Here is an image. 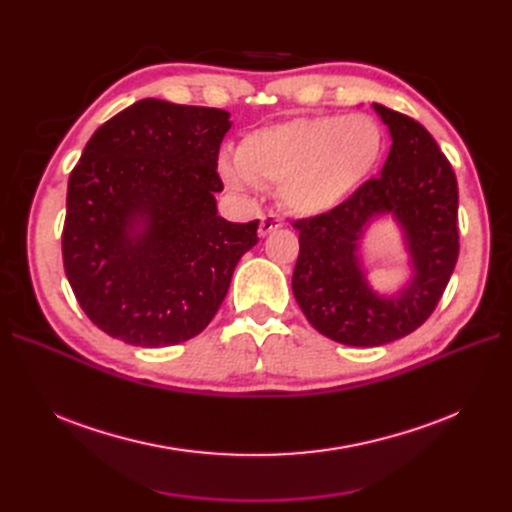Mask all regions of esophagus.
Listing matches in <instances>:
<instances>
[{
	"label": "esophagus",
	"instance_id": "esophagus-1",
	"mask_svg": "<svg viewBox=\"0 0 512 512\" xmlns=\"http://www.w3.org/2000/svg\"><path fill=\"white\" fill-rule=\"evenodd\" d=\"M277 228H282V222L275 218V215H262L260 218V226H258V235L260 237H267L269 232H273V230H277Z\"/></svg>",
	"mask_w": 512,
	"mask_h": 512
}]
</instances>
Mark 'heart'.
I'll list each match as a JSON object with an SVG mask.
<instances>
[{
	"mask_svg": "<svg viewBox=\"0 0 512 512\" xmlns=\"http://www.w3.org/2000/svg\"><path fill=\"white\" fill-rule=\"evenodd\" d=\"M380 156L382 130L369 115L297 117L247 134L224 175L237 185H280L288 211L318 215L342 205Z\"/></svg>",
	"mask_w": 512,
	"mask_h": 512,
	"instance_id": "obj_1",
	"label": "heart"
}]
</instances>
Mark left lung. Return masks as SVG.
I'll list each match as a JSON object with an SVG mask.
<instances>
[{
	"mask_svg": "<svg viewBox=\"0 0 512 512\" xmlns=\"http://www.w3.org/2000/svg\"><path fill=\"white\" fill-rule=\"evenodd\" d=\"M393 145L382 175L359 185L342 205L297 220L299 258L292 292L312 327L346 346H382L416 331L433 314L459 256V190L451 162L412 117L374 104ZM407 228L415 280L393 300L368 290L355 265V241L378 212Z\"/></svg>",
	"mask_w": 512,
	"mask_h": 512,
	"instance_id": "8db88e82",
	"label": "left lung"
}]
</instances>
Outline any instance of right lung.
I'll return each mask as SVG.
<instances>
[{
    "instance_id": "obj_1",
    "label": "right lung",
    "mask_w": 512,
    "mask_h": 512,
    "mask_svg": "<svg viewBox=\"0 0 512 512\" xmlns=\"http://www.w3.org/2000/svg\"><path fill=\"white\" fill-rule=\"evenodd\" d=\"M220 108L138 100L100 126L68 179L61 256L98 329L143 348L173 346L218 312L258 220L226 222ZM145 221L141 236L133 226Z\"/></svg>"
}]
</instances>
